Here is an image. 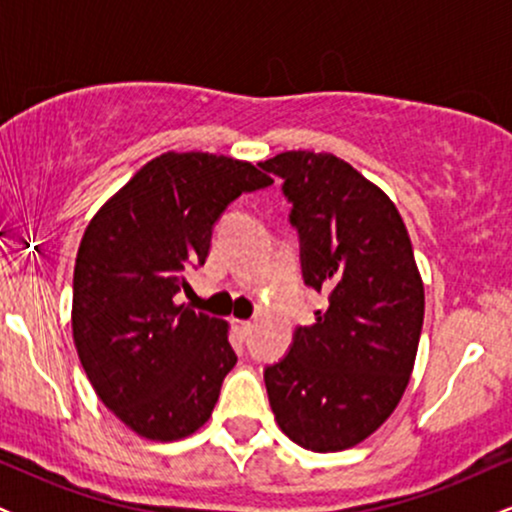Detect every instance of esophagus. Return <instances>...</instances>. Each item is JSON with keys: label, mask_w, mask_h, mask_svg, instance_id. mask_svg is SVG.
<instances>
[{"label": "esophagus", "mask_w": 512, "mask_h": 512, "mask_svg": "<svg viewBox=\"0 0 512 512\" xmlns=\"http://www.w3.org/2000/svg\"><path fill=\"white\" fill-rule=\"evenodd\" d=\"M233 322H236V330H238V334H240V337H248V334L252 332V322L250 320H233Z\"/></svg>", "instance_id": "1"}]
</instances>
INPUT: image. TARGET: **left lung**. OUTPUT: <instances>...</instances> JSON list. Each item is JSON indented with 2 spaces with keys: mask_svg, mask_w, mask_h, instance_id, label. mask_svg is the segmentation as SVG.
Returning a JSON list of instances; mask_svg holds the SVG:
<instances>
[{
  "mask_svg": "<svg viewBox=\"0 0 512 512\" xmlns=\"http://www.w3.org/2000/svg\"><path fill=\"white\" fill-rule=\"evenodd\" d=\"M284 180L305 286L327 293L315 325L264 368L276 424L305 450L354 448L407 390L424 325V284L402 216L380 187L332 154L260 163Z\"/></svg>",
  "mask_w": 512,
  "mask_h": 512,
  "instance_id": "left-lung-1",
  "label": "left lung"
}]
</instances>
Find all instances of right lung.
Listing matches in <instances>:
<instances>
[{"instance_id":"right-lung-1","label":"right lung","mask_w":512,"mask_h":512,"mask_svg":"<svg viewBox=\"0 0 512 512\" xmlns=\"http://www.w3.org/2000/svg\"><path fill=\"white\" fill-rule=\"evenodd\" d=\"M272 182L248 161L168 151L88 223L74 264V344L96 395L139 436L180 440L209 421L238 356L228 322L175 296L207 260L228 204Z\"/></svg>"}]
</instances>
